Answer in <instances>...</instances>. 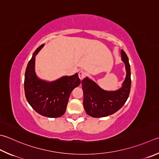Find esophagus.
Wrapping results in <instances>:
<instances>
[{"instance_id":"1","label":"esophagus","mask_w":159,"mask_h":159,"mask_svg":"<svg viewBox=\"0 0 159 159\" xmlns=\"http://www.w3.org/2000/svg\"><path fill=\"white\" fill-rule=\"evenodd\" d=\"M78 75L80 80H83L86 76V72L84 70H80L78 73Z\"/></svg>"}]
</instances>
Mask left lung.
Here are the masks:
<instances>
[{
  "label": "left lung",
  "mask_w": 159,
  "mask_h": 159,
  "mask_svg": "<svg viewBox=\"0 0 159 159\" xmlns=\"http://www.w3.org/2000/svg\"><path fill=\"white\" fill-rule=\"evenodd\" d=\"M121 55L127 70L126 78L121 89L116 91H106L88 77L82 81L84 108L86 113L93 118L108 116L118 111L129 97L131 89L130 65L123 50H121Z\"/></svg>",
  "instance_id": "left-lung-1"
}]
</instances>
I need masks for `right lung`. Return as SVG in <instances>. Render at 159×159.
I'll return each mask as SVG.
<instances>
[{
	"instance_id": "1",
	"label": "right lung",
	"mask_w": 159,
	"mask_h": 159,
	"mask_svg": "<svg viewBox=\"0 0 159 159\" xmlns=\"http://www.w3.org/2000/svg\"><path fill=\"white\" fill-rule=\"evenodd\" d=\"M43 46L41 45L35 50L27 66L25 94L28 103L38 113L48 118H58L65 113L70 93L80 85L81 81L77 73L52 82L39 79L34 71L35 56Z\"/></svg>"
}]
</instances>
